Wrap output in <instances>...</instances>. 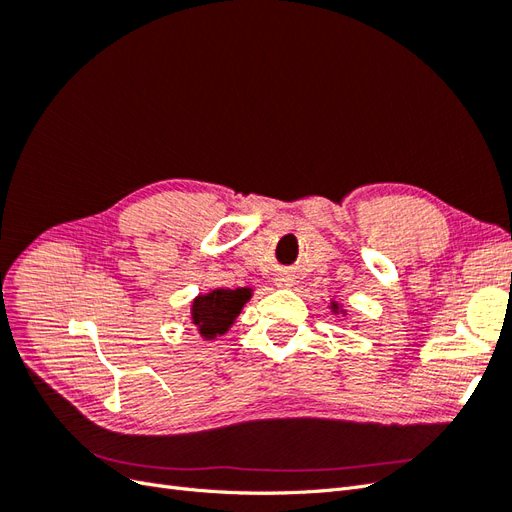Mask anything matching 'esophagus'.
I'll list each match as a JSON object with an SVG mask.
<instances>
[{"label": "esophagus", "instance_id": "1", "mask_svg": "<svg viewBox=\"0 0 512 512\" xmlns=\"http://www.w3.org/2000/svg\"><path fill=\"white\" fill-rule=\"evenodd\" d=\"M284 282H286V280H280V284H284Z\"/></svg>", "mask_w": 512, "mask_h": 512}]
</instances>
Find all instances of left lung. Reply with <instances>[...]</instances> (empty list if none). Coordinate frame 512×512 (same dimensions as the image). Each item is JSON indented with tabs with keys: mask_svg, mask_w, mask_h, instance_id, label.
Returning a JSON list of instances; mask_svg holds the SVG:
<instances>
[{
	"mask_svg": "<svg viewBox=\"0 0 512 512\" xmlns=\"http://www.w3.org/2000/svg\"><path fill=\"white\" fill-rule=\"evenodd\" d=\"M333 312H337V305L335 303H333Z\"/></svg>",
	"mask_w": 512,
	"mask_h": 512,
	"instance_id": "1",
	"label": "left lung"
}]
</instances>
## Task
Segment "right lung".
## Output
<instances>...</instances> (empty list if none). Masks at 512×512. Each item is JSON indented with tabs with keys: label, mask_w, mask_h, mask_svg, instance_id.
I'll list each match as a JSON object with an SVG mask.
<instances>
[{
	"label": "right lung",
	"mask_w": 512,
	"mask_h": 512,
	"mask_svg": "<svg viewBox=\"0 0 512 512\" xmlns=\"http://www.w3.org/2000/svg\"><path fill=\"white\" fill-rule=\"evenodd\" d=\"M252 297L250 288L213 290L205 297H198L192 305V320L205 339L224 335L230 324L239 316L241 307Z\"/></svg>",
	"instance_id": "obj_1"
}]
</instances>
